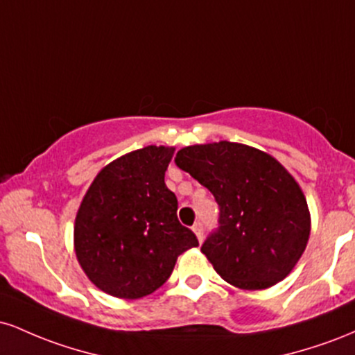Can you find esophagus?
Here are the masks:
<instances>
[{
	"mask_svg": "<svg viewBox=\"0 0 355 355\" xmlns=\"http://www.w3.org/2000/svg\"><path fill=\"white\" fill-rule=\"evenodd\" d=\"M191 229H193L195 235H197V239L202 242V240H203V223L202 222H197L193 227H191Z\"/></svg>",
	"mask_w": 355,
	"mask_h": 355,
	"instance_id": "esophagus-1",
	"label": "esophagus"
}]
</instances>
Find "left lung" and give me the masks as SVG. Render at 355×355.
<instances>
[{
	"label": "left lung",
	"instance_id": "8db88e82",
	"mask_svg": "<svg viewBox=\"0 0 355 355\" xmlns=\"http://www.w3.org/2000/svg\"><path fill=\"white\" fill-rule=\"evenodd\" d=\"M175 164L218 203V227L202 252L223 280L260 291L291 274L307 245L311 215L299 183L274 157L218 141L185 146Z\"/></svg>",
	"mask_w": 355,
	"mask_h": 355
}]
</instances>
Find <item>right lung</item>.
I'll return each instance as SVG.
<instances>
[{"mask_svg": "<svg viewBox=\"0 0 355 355\" xmlns=\"http://www.w3.org/2000/svg\"><path fill=\"white\" fill-rule=\"evenodd\" d=\"M175 148L145 146L96 175L75 220L81 268L100 291L140 299L162 287L177 257L198 245L178 222L177 197L165 185Z\"/></svg>", "mask_w": 355, "mask_h": 355, "instance_id": "obj_1", "label": "right lung"}]
</instances>
